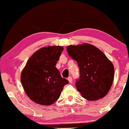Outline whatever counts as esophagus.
<instances>
[{
	"label": "esophagus",
	"mask_w": 129,
	"mask_h": 129,
	"mask_svg": "<svg viewBox=\"0 0 129 129\" xmlns=\"http://www.w3.org/2000/svg\"><path fill=\"white\" fill-rule=\"evenodd\" d=\"M68 81H69V83H72V77H68Z\"/></svg>",
	"instance_id": "34e87169"
}]
</instances>
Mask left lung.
<instances>
[{"label": "left lung", "mask_w": 129, "mask_h": 129, "mask_svg": "<svg viewBox=\"0 0 129 129\" xmlns=\"http://www.w3.org/2000/svg\"><path fill=\"white\" fill-rule=\"evenodd\" d=\"M66 50L80 68V79L75 85L81 96L89 101L104 97L114 78V66L111 61L101 50L89 43L69 45Z\"/></svg>", "instance_id": "1"}]
</instances>
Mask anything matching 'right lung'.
<instances>
[{"label":"right lung","mask_w":129,"mask_h":129,"mask_svg":"<svg viewBox=\"0 0 129 129\" xmlns=\"http://www.w3.org/2000/svg\"><path fill=\"white\" fill-rule=\"evenodd\" d=\"M63 47L40 48L28 59L21 73L20 80L25 93L32 101L49 106L60 97L68 80L62 78L55 67Z\"/></svg>","instance_id":"obj_1"}]
</instances>
